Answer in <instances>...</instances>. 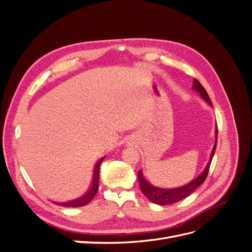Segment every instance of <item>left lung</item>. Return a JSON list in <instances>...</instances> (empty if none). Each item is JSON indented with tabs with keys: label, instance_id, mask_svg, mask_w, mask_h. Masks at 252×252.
<instances>
[{
	"label": "left lung",
	"instance_id": "obj_1",
	"mask_svg": "<svg viewBox=\"0 0 252 252\" xmlns=\"http://www.w3.org/2000/svg\"><path fill=\"white\" fill-rule=\"evenodd\" d=\"M192 89L195 91V93H197L201 95V97L205 102H207L210 106H212V103L210 101V97L207 94V91H206L205 88L201 85V83L195 79L193 80ZM217 142H218V126H216V142H215V146H213L212 151H211L209 162L207 163V165H206L205 169L203 170V172L199 175V177L195 178L190 183H188L187 185L179 187V188H172V189L158 188L157 186H154L152 184H150V183L146 179H145L142 170H140L138 173V178H139L141 191L144 193V195L146 196L150 202L158 204V205H171L174 203H178L179 201H182L183 199H185V197L189 196L197 187L203 184V182L206 180V178H207L212 158H213V156H215V152H216Z\"/></svg>",
	"mask_w": 252,
	"mask_h": 252
}]
</instances>
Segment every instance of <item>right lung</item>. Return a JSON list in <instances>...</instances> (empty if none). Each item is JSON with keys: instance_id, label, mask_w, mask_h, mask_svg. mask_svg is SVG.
I'll list each match as a JSON object with an SVG mask.
<instances>
[{"instance_id": "right-lung-1", "label": "right lung", "mask_w": 252, "mask_h": 252, "mask_svg": "<svg viewBox=\"0 0 252 252\" xmlns=\"http://www.w3.org/2000/svg\"><path fill=\"white\" fill-rule=\"evenodd\" d=\"M105 158V157H103L102 158L98 159V162L95 164L94 167V179H93V183H91V186L88 189V191L84 194L83 196L79 197V199H75L69 202H65V203H56V204H60L61 206H64V207H82V206H85L88 203L91 202V200L94 199V195L96 194L97 190H98V177H100V165L103 162V159Z\"/></svg>"}]
</instances>
